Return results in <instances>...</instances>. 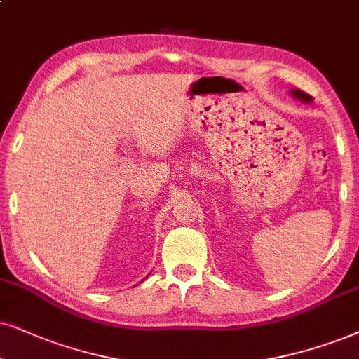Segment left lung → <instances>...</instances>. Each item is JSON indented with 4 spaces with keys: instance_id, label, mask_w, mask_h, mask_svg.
I'll return each instance as SVG.
<instances>
[{
    "instance_id": "1",
    "label": "left lung",
    "mask_w": 359,
    "mask_h": 359,
    "mask_svg": "<svg viewBox=\"0 0 359 359\" xmlns=\"http://www.w3.org/2000/svg\"><path fill=\"white\" fill-rule=\"evenodd\" d=\"M292 94H293L294 97L302 99V101H305V102H310V101H313V97L310 96V94L303 93V90H300V89H294V90H292Z\"/></svg>"
}]
</instances>
